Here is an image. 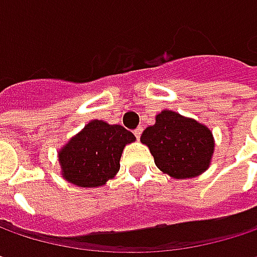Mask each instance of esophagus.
Returning a JSON list of instances; mask_svg holds the SVG:
<instances>
[{"label": "esophagus", "mask_w": 257, "mask_h": 257, "mask_svg": "<svg viewBox=\"0 0 257 257\" xmlns=\"http://www.w3.org/2000/svg\"><path fill=\"white\" fill-rule=\"evenodd\" d=\"M134 134H135V137H137V138H140V137H141V134H143V128H141V126H138V128L134 131Z\"/></svg>", "instance_id": "esophagus-1"}]
</instances>
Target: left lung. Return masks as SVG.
I'll return each mask as SVG.
<instances>
[{"mask_svg": "<svg viewBox=\"0 0 257 257\" xmlns=\"http://www.w3.org/2000/svg\"><path fill=\"white\" fill-rule=\"evenodd\" d=\"M141 143L155 158L156 167L177 180L193 179L210 168L214 137L210 128L173 110L156 114L155 125L144 129Z\"/></svg>", "mask_w": 257, "mask_h": 257, "instance_id": "left-lung-1", "label": "left lung"}]
</instances>
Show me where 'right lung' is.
I'll use <instances>...</instances> for the list:
<instances>
[{
  "label": "right lung",
  "instance_id": "right-lung-1",
  "mask_svg": "<svg viewBox=\"0 0 257 257\" xmlns=\"http://www.w3.org/2000/svg\"><path fill=\"white\" fill-rule=\"evenodd\" d=\"M135 135L120 125L93 119L58 152L64 180L78 187H99L120 170L123 149Z\"/></svg>",
  "mask_w": 257,
  "mask_h": 257
}]
</instances>
